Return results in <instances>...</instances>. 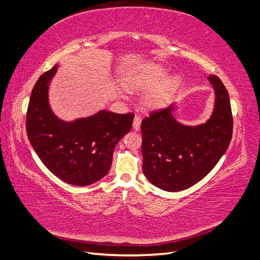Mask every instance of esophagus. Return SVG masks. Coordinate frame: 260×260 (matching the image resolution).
<instances>
[{
	"label": "esophagus",
	"instance_id": "34e87169",
	"mask_svg": "<svg viewBox=\"0 0 260 260\" xmlns=\"http://www.w3.org/2000/svg\"><path fill=\"white\" fill-rule=\"evenodd\" d=\"M140 124H141V115L136 114V117L134 119V129L135 130H139L140 129Z\"/></svg>",
	"mask_w": 260,
	"mask_h": 260
}]
</instances>
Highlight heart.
Masks as SVG:
<instances>
[{
	"instance_id": "obj_1",
	"label": "heart",
	"mask_w": 260,
	"mask_h": 260,
	"mask_svg": "<svg viewBox=\"0 0 260 260\" xmlns=\"http://www.w3.org/2000/svg\"><path fill=\"white\" fill-rule=\"evenodd\" d=\"M166 74L167 70L157 64H145L138 67L126 74L124 85L128 89L137 91L150 89L143 96V105L149 109H158L166 106L170 101L180 83L179 78L175 76L167 78L160 83L159 81L166 77ZM158 82L160 83L159 85L156 84Z\"/></svg>"
}]
</instances>
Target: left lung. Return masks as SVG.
<instances>
[{"label":"left lung","mask_w":260,"mask_h":260,"mask_svg":"<svg viewBox=\"0 0 260 260\" xmlns=\"http://www.w3.org/2000/svg\"><path fill=\"white\" fill-rule=\"evenodd\" d=\"M216 105L206 123L177 122L172 106L151 111L141 122L142 170L148 180L166 191H181L199 182L226 152L233 137L229 94L221 80L209 76Z\"/></svg>","instance_id":"left-lung-1"}]
</instances>
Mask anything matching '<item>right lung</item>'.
<instances>
[{
  "mask_svg": "<svg viewBox=\"0 0 260 260\" xmlns=\"http://www.w3.org/2000/svg\"><path fill=\"white\" fill-rule=\"evenodd\" d=\"M54 66L33 86L26 112V134L44 166L57 178L88 186L110 170L115 145L132 126L135 113L102 110L90 118L64 122L52 113L48 102Z\"/></svg>",
  "mask_w": 260,
  "mask_h": 260,
  "instance_id": "obj_1",
  "label": "right lung"
}]
</instances>
